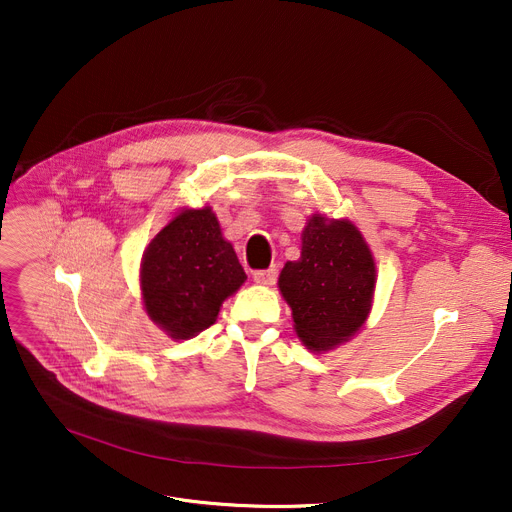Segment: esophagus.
Segmentation results:
<instances>
[{
	"instance_id": "1",
	"label": "esophagus",
	"mask_w": 512,
	"mask_h": 512,
	"mask_svg": "<svg viewBox=\"0 0 512 512\" xmlns=\"http://www.w3.org/2000/svg\"><path fill=\"white\" fill-rule=\"evenodd\" d=\"M253 280L263 286H272L278 280V267L274 265V267H270V270H257L253 274Z\"/></svg>"
}]
</instances>
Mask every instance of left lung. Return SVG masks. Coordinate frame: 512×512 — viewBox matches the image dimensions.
<instances>
[{"label":"left lung","instance_id":"obj_1","mask_svg":"<svg viewBox=\"0 0 512 512\" xmlns=\"http://www.w3.org/2000/svg\"><path fill=\"white\" fill-rule=\"evenodd\" d=\"M278 286L292 309L297 336L309 351L326 353L365 324L375 261L353 222L313 213L303 230L301 257L286 261Z\"/></svg>","mask_w":512,"mask_h":512}]
</instances>
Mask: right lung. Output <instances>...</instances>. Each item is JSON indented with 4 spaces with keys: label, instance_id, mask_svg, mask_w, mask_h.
I'll list each match as a JSON object with an SVG mask.
<instances>
[{
    "label": "right lung",
    "instance_id": "1",
    "mask_svg": "<svg viewBox=\"0 0 512 512\" xmlns=\"http://www.w3.org/2000/svg\"><path fill=\"white\" fill-rule=\"evenodd\" d=\"M245 280L211 207L176 213L141 261L145 311L174 340H188L215 324L222 303Z\"/></svg>",
    "mask_w": 512,
    "mask_h": 512
}]
</instances>
